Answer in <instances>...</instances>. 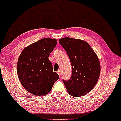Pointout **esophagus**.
Segmentation results:
<instances>
[{
  "instance_id": "obj_1",
  "label": "esophagus",
  "mask_w": 121,
  "mask_h": 121,
  "mask_svg": "<svg viewBox=\"0 0 121 121\" xmlns=\"http://www.w3.org/2000/svg\"><path fill=\"white\" fill-rule=\"evenodd\" d=\"M57 73V74H59L60 76V75H61V72H60V70H58Z\"/></svg>"
}]
</instances>
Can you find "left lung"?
Wrapping results in <instances>:
<instances>
[{"instance_id": "obj_1", "label": "left lung", "mask_w": 121, "mask_h": 121, "mask_svg": "<svg viewBox=\"0 0 121 121\" xmlns=\"http://www.w3.org/2000/svg\"><path fill=\"white\" fill-rule=\"evenodd\" d=\"M72 65V77L63 80L68 93L73 97H81L88 93L96 85L101 72L98 56L89 44L84 40L70 37L59 40Z\"/></svg>"}]
</instances>
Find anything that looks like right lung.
<instances>
[{
    "mask_svg": "<svg viewBox=\"0 0 121 121\" xmlns=\"http://www.w3.org/2000/svg\"><path fill=\"white\" fill-rule=\"evenodd\" d=\"M57 42L56 39H43L26 47L20 53L17 65L18 77L30 93L37 96L48 94L59 79L48 59Z\"/></svg>",
    "mask_w": 121,
    "mask_h": 121,
    "instance_id": "right-lung-1",
    "label": "right lung"
}]
</instances>
